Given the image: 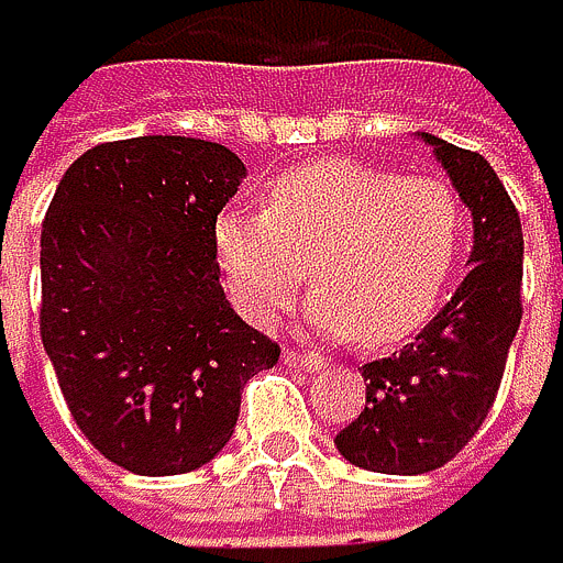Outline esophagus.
Here are the masks:
<instances>
[{
    "instance_id": "obj_1",
    "label": "esophagus",
    "mask_w": 563,
    "mask_h": 563,
    "mask_svg": "<svg viewBox=\"0 0 563 563\" xmlns=\"http://www.w3.org/2000/svg\"><path fill=\"white\" fill-rule=\"evenodd\" d=\"M284 364L290 367H301V371H319L322 367V353H314V350H284Z\"/></svg>"
}]
</instances>
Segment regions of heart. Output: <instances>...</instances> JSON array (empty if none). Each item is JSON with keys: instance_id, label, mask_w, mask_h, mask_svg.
<instances>
[{"instance_id": "b5f03b06", "label": "heart", "mask_w": 563, "mask_h": 563, "mask_svg": "<svg viewBox=\"0 0 563 563\" xmlns=\"http://www.w3.org/2000/svg\"><path fill=\"white\" fill-rule=\"evenodd\" d=\"M462 241L466 213L445 178L350 157L290 167L266 188V213L217 220L227 290L252 325L284 319L311 269V322L364 343H393L431 319Z\"/></svg>"}]
</instances>
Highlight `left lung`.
<instances>
[{
    "mask_svg": "<svg viewBox=\"0 0 563 563\" xmlns=\"http://www.w3.org/2000/svg\"><path fill=\"white\" fill-rule=\"evenodd\" d=\"M423 140L473 213V269L413 343L361 367L367 402L336 434L353 466L396 476L441 470L470 445L522 322V220L511 196L479 153Z\"/></svg>",
    "mask_w": 563,
    "mask_h": 563,
    "instance_id": "8db88e82",
    "label": "left lung"
}]
</instances>
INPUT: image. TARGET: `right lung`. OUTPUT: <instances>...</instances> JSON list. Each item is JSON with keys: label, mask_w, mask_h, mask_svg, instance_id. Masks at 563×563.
<instances>
[{"label": "right lung", "mask_w": 563, "mask_h": 563, "mask_svg": "<svg viewBox=\"0 0 563 563\" xmlns=\"http://www.w3.org/2000/svg\"><path fill=\"white\" fill-rule=\"evenodd\" d=\"M241 178L210 140H114L69 164L44 213L41 340L76 428L129 473L206 466L244 382L279 361L220 287L217 217Z\"/></svg>", "instance_id": "obj_1"}]
</instances>
